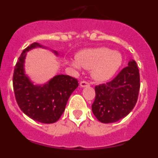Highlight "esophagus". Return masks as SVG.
I'll return each instance as SVG.
<instances>
[{
	"mask_svg": "<svg viewBox=\"0 0 158 158\" xmlns=\"http://www.w3.org/2000/svg\"><path fill=\"white\" fill-rule=\"evenodd\" d=\"M80 85L81 87H86V86L90 85V83L89 81H81L80 83Z\"/></svg>",
	"mask_w": 158,
	"mask_h": 158,
	"instance_id": "esophagus-1",
	"label": "esophagus"
}]
</instances>
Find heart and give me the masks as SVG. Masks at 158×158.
I'll list each match as a JSON object with an SVG mask.
<instances>
[{
  "instance_id": "obj_1",
  "label": "heart",
  "mask_w": 158,
  "mask_h": 158,
  "mask_svg": "<svg viewBox=\"0 0 158 158\" xmlns=\"http://www.w3.org/2000/svg\"><path fill=\"white\" fill-rule=\"evenodd\" d=\"M77 62H73L88 69H93V75L96 80L105 81L115 74L122 63V57L118 53L106 47L87 49L76 55Z\"/></svg>"
}]
</instances>
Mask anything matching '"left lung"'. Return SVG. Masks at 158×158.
<instances>
[{"instance_id":"1","label":"left lung","mask_w":158,"mask_h":158,"mask_svg":"<svg viewBox=\"0 0 158 158\" xmlns=\"http://www.w3.org/2000/svg\"><path fill=\"white\" fill-rule=\"evenodd\" d=\"M139 89V69L136 62L132 60L111 81L96 85L92 111L101 123L117 122L132 111Z\"/></svg>"}]
</instances>
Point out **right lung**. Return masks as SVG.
Returning a JSON list of instances; mask_svg holds the SVG:
<instances>
[{"label": "right lung", "instance_id": "right-lung-1", "mask_svg": "<svg viewBox=\"0 0 158 158\" xmlns=\"http://www.w3.org/2000/svg\"><path fill=\"white\" fill-rule=\"evenodd\" d=\"M36 47L34 43L25 48L14 69L12 84L15 97L21 111L43 123H53L62 115L68 99L78 86V81L68 75H58L43 86L33 85L23 73L26 52Z\"/></svg>", "mask_w": 158, "mask_h": 158}]
</instances>
